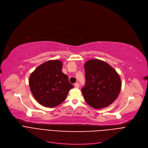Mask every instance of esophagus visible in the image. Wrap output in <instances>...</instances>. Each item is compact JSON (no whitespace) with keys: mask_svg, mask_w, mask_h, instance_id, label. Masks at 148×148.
<instances>
[{"mask_svg":"<svg viewBox=\"0 0 148 148\" xmlns=\"http://www.w3.org/2000/svg\"><path fill=\"white\" fill-rule=\"evenodd\" d=\"M75 87L76 88H79V84H78V83H76V84H75Z\"/></svg>","mask_w":148,"mask_h":148,"instance_id":"obj_1","label":"esophagus"}]
</instances>
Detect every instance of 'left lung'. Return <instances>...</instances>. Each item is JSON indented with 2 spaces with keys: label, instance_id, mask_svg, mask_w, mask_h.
<instances>
[{
  "label": "left lung",
  "instance_id": "8db88e82",
  "mask_svg": "<svg viewBox=\"0 0 148 148\" xmlns=\"http://www.w3.org/2000/svg\"><path fill=\"white\" fill-rule=\"evenodd\" d=\"M84 68L86 85L81 91L85 101L97 109L110 105L121 91L119 74L108 63L96 58L86 62Z\"/></svg>",
  "mask_w": 148,
  "mask_h": 148
}]
</instances>
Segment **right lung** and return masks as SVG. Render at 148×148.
<instances>
[{
	"label": "right lung",
	"instance_id": "1",
	"mask_svg": "<svg viewBox=\"0 0 148 148\" xmlns=\"http://www.w3.org/2000/svg\"><path fill=\"white\" fill-rule=\"evenodd\" d=\"M63 63L48 60L39 65L30 75L29 86L34 98L40 105L56 107L66 99L73 85L62 72Z\"/></svg>",
	"mask_w": 148,
	"mask_h": 148
}]
</instances>
